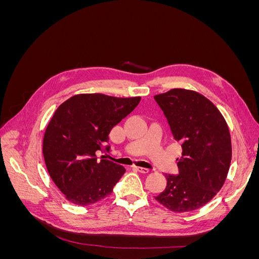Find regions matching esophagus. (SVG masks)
<instances>
[{
  "label": "esophagus",
  "instance_id": "esophagus-1",
  "mask_svg": "<svg viewBox=\"0 0 259 259\" xmlns=\"http://www.w3.org/2000/svg\"><path fill=\"white\" fill-rule=\"evenodd\" d=\"M134 168L136 169V170H138L139 173H143V174H147L148 171H149V169L148 168H145V167H139V166H134Z\"/></svg>",
  "mask_w": 259,
  "mask_h": 259
}]
</instances>
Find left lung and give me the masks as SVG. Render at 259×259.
Masks as SVG:
<instances>
[{
  "label": "left lung",
  "instance_id": "obj_1",
  "mask_svg": "<svg viewBox=\"0 0 259 259\" xmlns=\"http://www.w3.org/2000/svg\"><path fill=\"white\" fill-rule=\"evenodd\" d=\"M174 138L183 148L179 175H165V190L155 200L175 213L205 205L222 189L231 162L228 125L215 105L201 94L173 89L155 95Z\"/></svg>",
  "mask_w": 259,
  "mask_h": 259
}]
</instances>
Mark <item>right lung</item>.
<instances>
[{
  "mask_svg": "<svg viewBox=\"0 0 259 259\" xmlns=\"http://www.w3.org/2000/svg\"><path fill=\"white\" fill-rule=\"evenodd\" d=\"M140 97L117 98L104 94H79L55 111L43 138L49 174L76 205L94 204L111 194L125 168L98 160L96 151L109 150L111 130L139 104Z\"/></svg>",
  "mask_w": 259,
  "mask_h": 259,
  "instance_id": "right-lung-1",
  "label": "right lung"
}]
</instances>
